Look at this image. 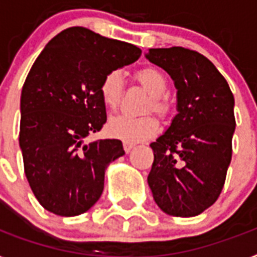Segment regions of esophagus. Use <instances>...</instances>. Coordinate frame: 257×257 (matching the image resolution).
I'll list each match as a JSON object with an SVG mask.
<instances>
[{
  "instance_id": "1",
  "label": "esophagus",
  "mask_w": 257,
  "mask_h": 257,
  "mask_svg": "<svg viewBox=\"0 0 257 257\" xmlns=\"http://www.w3.org/2000/svg\"><path fill=\"white\" fill-rule=\"evenodd\" d=\"M122 147H124L125 153H129V152H131V150H132L133 148H135V145H133V144H131V143H126V141H125V143L122 144Z\"/></svg>"
}]
</instances>
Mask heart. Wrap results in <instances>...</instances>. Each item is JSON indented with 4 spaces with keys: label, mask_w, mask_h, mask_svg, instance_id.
Returning a JSON list of instances; mask_svg holds the SVG:
<instances>
[{
    "label": "heart",
    "mask_w": 257,
    "mask_h": 257,
    "mask_svg": "<svg viewBox=\"0 0 257 257\" xmlns=\"http://www.w3.org/2000/svg\"><path fill=\"white\" fill-rule=\"evenodd\" d=\"M135 79L152 95L149 109H153L160 116H166L170 110L168 96L169 81L164 71L153 66H147L135 72ZM124 91V78L120 71H109L104 75L99 85L101 101L107 108L114 109L121 100ZM160 122L154 116L133 117L131 114L120 113L109 118L108 131L112 136L126 143H140L157 135Z\"/></svg>",
    "instance_id": "obj_1"
}]
</instances>
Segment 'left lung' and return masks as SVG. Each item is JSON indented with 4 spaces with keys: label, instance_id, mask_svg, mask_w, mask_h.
<instances>
[{
    "label": "left lung",
    "instance_id": "left-lung-1",
    "mask_svg": "<svg viewBox=\"0 0 257 257\" xmlns=\"http://www.w3.org/2000/svg\"><path fill=\"white\" fill-rule=\"evenodd\" d=\"M147 58L168 71L178 89V113L150 144L154 161L148 183L164 212L199 215L224 186L236 124L233 95L224 76L198 51L149 49Z\"/></svg>",
    "mask_w": 257,
    "mask_h": 257
}]
</instances>
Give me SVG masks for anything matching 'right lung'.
<instances>
[{"label":"right lung","mask_w":257,"mask_h":257,"mask_svg":"<svg viewBox=\"0 0 257 257\" xmlns=\"http://www.w3.org/2000/svg\"><path fill=\"white\" fill-rule=\"evenodd\" d=\"M140 56L137 46L75 26L33 64L21 95L20 147L27 182L47 211L80 215L99 201L105 169L124 154L120 140L87 143L107 121L100 81Z\"/></svg>","instance_id":"add662e5"}]
</instances>
